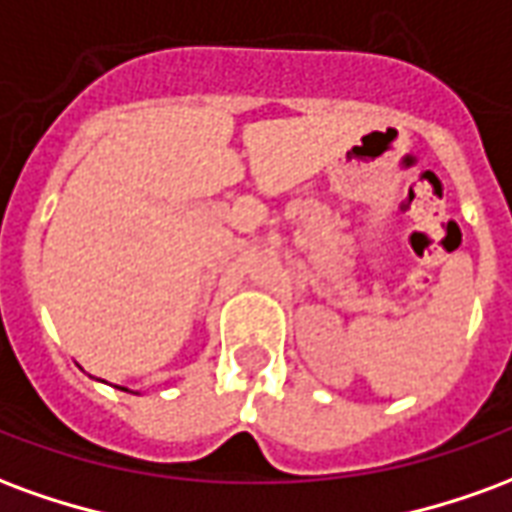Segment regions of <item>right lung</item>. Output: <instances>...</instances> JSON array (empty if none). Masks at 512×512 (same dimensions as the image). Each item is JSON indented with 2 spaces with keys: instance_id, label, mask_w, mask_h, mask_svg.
I'll use <instances>...</instances> for the list:
<instances>
[{
  "instance_id": "right-lung-1",
  "label": "right lung",
  "mask_w": 512,
  "mask_h": 512,
  "mask_svg": "<svg viewBox=\"0 0 512 512\" xmlns=\"http://www.w3.org/2000/svg\"><path fill=\"white\" fill-rule=\"evenodd\" d=\"M117 389H123V392H128V389H126V386H117Z\"/></svg>"
}]
</instances>
